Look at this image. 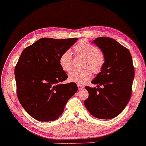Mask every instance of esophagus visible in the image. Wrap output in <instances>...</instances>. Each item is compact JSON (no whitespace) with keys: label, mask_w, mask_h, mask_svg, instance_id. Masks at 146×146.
I'll list each match as a JSON object with an SVG mask.
<instances>
[{"label":"esophagus","mask_w":146,"mask_h":146,"mask_svg":"<svg viewBox=\"0 0 146 146\" xmlns=\"http://www.w3.org/2000/svg\"><path fill=\"white\" fill-rule=\"evenodd\" d=\"M77 87H78L79 90H81V89L84 88V86L83 85H81V84H77Z\"/></svg>","instance_id":"esophagus-1"}]
</instances>
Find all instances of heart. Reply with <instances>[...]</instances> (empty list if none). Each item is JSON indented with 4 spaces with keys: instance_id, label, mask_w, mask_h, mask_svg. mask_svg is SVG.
I'll list each match as a JSON object with an SVG mask.
<instances>
[{
    "instance_id": "heart-1",
    "label": "heart",
    "mask_w": 146,
    "mask_h": 146,
    "mask_svg": "<svg viewBox=\"0 0 146 146\" xmlns=\"http://www.w3.org/2000/svg\"><path fill=\"white\" fill-rule=\"evenodd\" d=\"M74 52L78 55L86 58L84 67L90 68L94 74H98L102 70L105 64L104 53L98 47L85 40L80 41L74 48ZM62 69L69 72L72 69V53L66 50L62 53L59 59ZM91 71L89 69L84 70H73L68 76L69 81L77 84H84L91 77Z\"/></svg>"
}]
</instances>
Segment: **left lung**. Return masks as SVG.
I'll return each instance as SVG.
<instances>
[{
    "instance_id": "8db88e82",
    "label": "left lung",
    "mask_w": 146,
    "mask_h": 146,
    "mask_svg": "<svg viewBox=\"0 0 146 146\" xmlns=\"http://www.w3.org/2000/svg\"><path fill=\"white\" fill-rule=\"evenodd\" d=\"M93 43L104 53L105 64L91 82L98 88L85 87L89 97L84 105L94 117L111 119L123 110L131 97L135 75L132 56L129 50L113 38L100 37Z\"/></svg>"
}]
</instances>
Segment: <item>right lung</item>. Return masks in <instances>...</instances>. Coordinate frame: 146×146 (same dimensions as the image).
<instances>
[{
  "mask_svg": "<svg viewBox=\"0 0 146 146\" xmlns=\"http://www.w3.org/2000/svg\"><path fill=\"white\" fill-rule=\"evenodd\" d=\"M78 38H43L23 50L15 67L18 100L28 113L41 121L55 120L70 98L78 90L68 78L59 59Z\"/></svg>",
  "mask_w": 146,
  "mask_h": 146,
  "instance_id": "right-lung-1",
  "label": "right lung"
}]
</instances>
